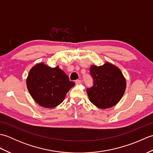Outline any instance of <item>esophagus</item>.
<instances>
[{"mask_svg":"<svg viewBox=\"0 0 153 153\" xmlns=\"http://www.w3.org/2000/svg\"><path fill=\"white\" fill-rule=\"evenodd\" d=\"M82 83V81L79 80V79H77L76 81V85H79V84Z\"/></svg>","mask_w":153,"mask_h":153,"instance_id":"1","label":"esophagus"}]
</instances>
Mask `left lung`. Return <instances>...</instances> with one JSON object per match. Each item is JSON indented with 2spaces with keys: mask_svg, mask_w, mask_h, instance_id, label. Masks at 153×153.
Returning <instances> with one entry per match:
<instances>
[{
  "mask_svg": "<svg viewBox=\"0 0 153 153\" xmlns=\"http://www.w3.org/2000/svg\"><path fill=\"white\" fill-rule=\"evenodd\" d=\"M90 74L93 79V85L87 89L90 101L102 109L116 105L126 88V81L121 70L106 62L102 66L92 65Z\"/></svg>",
  "mask_w": 153,
  "mask_h": 153,
  "instance_id": "obj_1",
  "label": "left lung"
}]
</instances>
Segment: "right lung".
<instances>
[{
  "label": "right lung",
  "mask_w": 153,
  "mask_h": 153,
  "mask_svg": "<svg viewBox=\"0 0 153 153\" xmlns=\"http://www.w3.org/2000/svg\"><path fill=\"white\" fill-rule=\"evenodd\" d=\"M32 98L45 108H52L63 102L67 93L74 86L59 67L51 68L39 63L31 68L26 80Z\"/></svg>",
  "instance_id": "obj_1"
}]
</instances>
